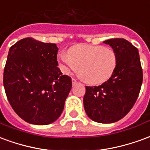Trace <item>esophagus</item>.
Instances as JSON below:
<instances>
[{"label": "esophagus", "mask_w": 150, "mask_h": 150, "mask_svg": "<svg viewBox=\"0 0 150 150\" xmlns=\"http://www.w3.org/2000/svg\"><path fill=\"white\" fill-rule=\"evenodd\" d=\"M78 83V81L75 79H72V85H75Z\"/></svg>", "instance_id": "1"}]
</instances>
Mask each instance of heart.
<instances>
[{
    "label": "heart",
    "mask_w": 150,
    "mask_h": 150,
    "mask_svg": "<svg viewBox=\"0 0 150 150\" xmlns=\"http://www.w3.org/2000/svg\"><path fill=\"white\" fill-rule=\"evenodd\" d=\"M59 60L65 71L78 68L81 78L89 84H101L115 73L118 57L115 50L103 46L78 44L67 54L62 53Z\"/></svg>",
    "instance_id": "1"
}]
</instances>
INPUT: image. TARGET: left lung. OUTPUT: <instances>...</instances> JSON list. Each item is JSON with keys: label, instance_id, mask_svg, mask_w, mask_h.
<instances>
[{"label": "left lung", "instance_id": "1", "mask_svg": "<svg viewBox=\"0 0 150 150\" xmlns=\"http://www.w3.org/2000/svg\"><path fill=\"white\" fill-rule=\"evenodd\" d=\"M118 57L115 73L100 86H86L83 106L88 117L96 122L109 124L125 116L133 107L143 80L138 50L124 38L104 42Z\"/></svg>", "mask_w": 150, "mask_h": 150}]
</instances>
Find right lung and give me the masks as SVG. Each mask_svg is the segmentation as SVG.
Returning <instances> with one entry per match:
<instances>
[{
    "label": "right lung",
    "mask_w": 150,
    "mask_h": 150,
    "mask_svg": "<svg viewBox=\"0 0 150 150\" xmlns=\"http://www.w3.org/2000/svg\"><path fill=\"white\" fill-rule=\"evenodd\" d=\"M59 48L32 38L10 47L3 83L13 109L25 121L46 125L61 116L71 89V78L58 67Z\"/></svg>",
    "instance_id": "add662e5"
}]
</instances>
